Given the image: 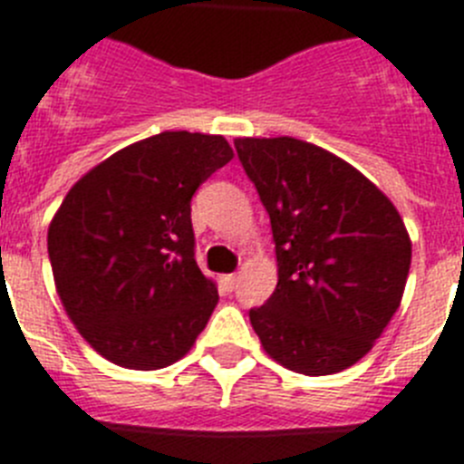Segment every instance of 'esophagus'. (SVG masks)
<instances>
[{"label":"esophagus","mask_w":464,"mask_h":464,"mask_svg":"<svg viewBox=\"0 0 464 464\" xmlns=\"http://www.w3.org/2000/svg\"><path fill=\"white\" fill-rule=\"evenodd\" d=\"M221 285H224V289H227V292H233V289H236V285H237V276H236V273L221 277Z\"/></svg>","instance_id":"obj_1"}]
</instances>
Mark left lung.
<instances>
[{"label":"left lung","instance_id":"left-lung-1","mask_svg":"<svg viewBox=\"0 0 464 464\" xmlns=\"http://www.w3.org/2000/svg\"><path fill=\"white\" fill-rule=\"evenodd\" d=\"M271 217L277 287L249 322L277 364L329 376L360 362L401 304L411 237L376 184L294 137H237Z\"/></svg>","mask_w":464,"mask_h":464}]
</instances>
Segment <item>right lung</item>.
Wrapping results in <instances>:
<instances>
[{"instance_id": "1", "label": "right lung", "mask_w": 464, "mask_h": 464, "mask_svg": "<svg viewBox=\"0 0 464 464\" xmlns=\"http://www.w3.org/2000/svg\"><path fill=\"white\" fill-rule=\"evenodd\" d=\"M233 159L221 135L160 132L95 165L48 227L70 320L104 360L154 372L182 360L219 294L196 264L191 198Z\"/></svg>"}]
</instances>
